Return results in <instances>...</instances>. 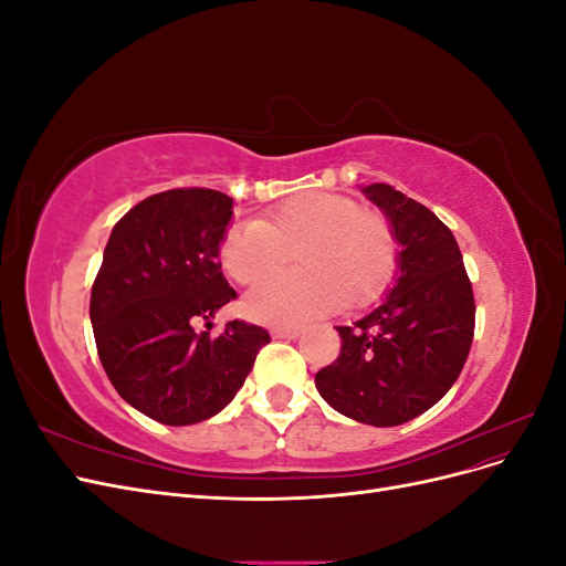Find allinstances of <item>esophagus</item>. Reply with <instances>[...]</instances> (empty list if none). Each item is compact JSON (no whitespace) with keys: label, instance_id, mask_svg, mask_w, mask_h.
Masks as SVG:
<instances>
[{"label":"esophagus","instance_id":"esophagus-1","mask_svg":"<svg viewBox=\"0 0 566 566\" xmlns=\"http://www.w3.org/2000/svg\"><path fill=\"white\" fill-rule=\"evenodd\" d=\"M271 335L279 339H297L302 335V328H273Z\"/></svg>","mask_w":566,"mask_h":566}]
</instances>
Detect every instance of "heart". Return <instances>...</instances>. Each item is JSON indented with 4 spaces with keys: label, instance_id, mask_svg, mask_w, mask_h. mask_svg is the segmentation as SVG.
<instances>
[{
    "label": "heart",
    "instance_id": "b5f03b06",
    "mask_svg": "<svg viewBox=\"0 0 566 566\" xmlns=\"http://www.w3.org/2000/svg\"><path fill=\"white\" fill-rule=\"evenodd\" d=\"M295 250L300 271L271 276L243 300L252 321L297 325L378 300L397 266L389 221L358 210L352 198L306 191L271 208L260 221H238L221 238L219 260L238 283H254L285 264Z\"/></svg>",
    "mask_w": 566,
    "mask_h": 566
}]
</instances>
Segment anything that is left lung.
<instances>
[{"label":"left lung","mask_w":566,"mask_h":566,"mask_svg":"<svg viewBox=\"0 0 566 566\" xmlns=\"http://www.w3.org/2000/svg\"><path fill=\"white\" fill-rule=\"evenodd\" d=\"M361 193L378 205L397 241L385 300L354 325H337L342 352L316 373L337 413L373 427L403 424L447 394L474 335L472 283L451 229L389 184Z\"/></svg>","instance_id":"1"}]
</instances>
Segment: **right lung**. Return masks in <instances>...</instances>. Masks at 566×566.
<instances>
[{
    "label": "right lung",
    "mask_w": 566,
    "mask_h": 566,
    "mask_svg": "<svg viewBox=\"0 0 566 566\" xmlns=\"http://www.w3.org/2000/svg\"><path fill=\"white\" fill-rule=\"evenodd\" d=\"M233 198L175 188L142 200L117 221L92 287L90 316L101 366L132 408L163 424H193L224 410L271 337L229 321L198 335L235 297L219 245Z\"/></svg>",
    "instance_id": "add662e5"
}]
</instances>
